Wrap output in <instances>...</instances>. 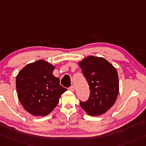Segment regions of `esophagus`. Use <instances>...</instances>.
I'll return each instance as SVG.
<instances>
[{
    "instance_id": "obj_1",
    "label": "esophagus",
    "mask_w": 146,
    "mask_h": 146,
    "mask_svg": "<svg viewBox=\"0 0 146 146\" xmlns=\"http://www.w3.org/2000/svg\"><path fill=\"white\" fill-rule=\"evenodd\" d=\"M69 90L71 92H74V87H73V86H71V87L69 88Z\"/></svg>"
}]
</instances>
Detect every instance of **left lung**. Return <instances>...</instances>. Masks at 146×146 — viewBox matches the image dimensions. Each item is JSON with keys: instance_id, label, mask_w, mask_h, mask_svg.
Returning <instances> with one entry per match:
<instances>
[{"instance_id": "obj_1", "label": "left lung", "mask_w": 146, "mask_h": 146, "mask_svg": "<svg viewBox=\"0 0 146 146\" xmlns=\"http://www.w3.org/2000/svg\"><path fill=\"white\" fill-rule=\"evenodd\" d=\"M90 85L88 101L80 106L88 115L104 114L114 105L119 93V80L116 68L103 57L88 56L78 62Z\"/></svg>"}]
</instances>
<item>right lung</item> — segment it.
I'll list each match as a JSON object with an SVG mask.
<instances>
[{"label": "right lung", "instance_id": "obj_1", "mask_svg": "<svg viewBox=\"0 0 146 146\" xmlns=\"http://www.w3.org/2000/svg\"><path fill=\"white\" fill-rule=\"evenodd\" d=\"M55 66L40 59L24 67L16 78L18 99L24 108L35 116L50 114L66 89L53 76Z\"/></svg>", "mask_w": 146, "mask_h": 146}]
</instances>
